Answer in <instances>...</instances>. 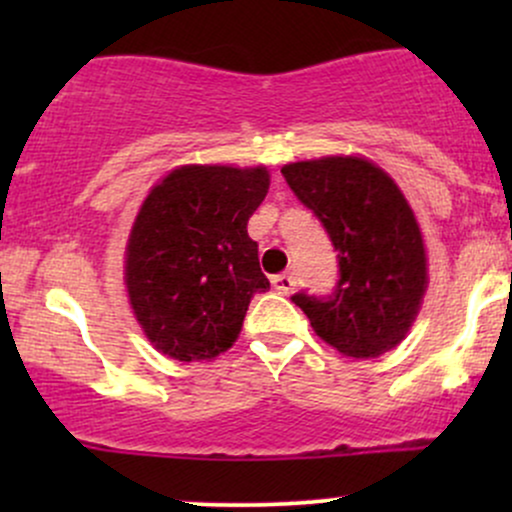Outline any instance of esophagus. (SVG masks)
I'll use <instances>...</instances> for the list:
<instances>
[{
	"label": "esophagus",
	"instance_id": "1",
	"mask_svg": "<svg viewBox=\"0 0 512 512\" xmlns=\"http://www.w3.org/2000/svg\"><path fill=\"white\" fill-rule=\"evenodd\" d=\"M272 286L279 293H291L293 286H296V279L291 274H274L272 276Z\"/></svg>",
	"mask_w": 512,
	"mask_h": 512
}]
</instances>
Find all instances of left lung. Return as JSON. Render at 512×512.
Masks as SVG:
<instances>
[{
	"label": "left lung",
	"mask_w": 512,
	"mask_h": 512,
	"mask_svg": "<svg viewBox=\"0 0 512 512\" xmlns=\"http://www.w3.org/2000/svg\"><path fill=\"white\" fill-rule=\"evenodd\" d=\"M339 252L330 296L296 293L317 337L339 354L378 358L407 337L424 301L426 248L395 180L358 156H327L281 168Z\"/></svg>",
	"instance_id": "1"
}]
</instances>
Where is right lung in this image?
Returning a JSON list of instances; mask_svg holds the SVG:
<instances>
[{
	"mask_svg": "<svg viewBox=\"0 0 512 512\" xmlns=\"http://www.w3.org/2000/svg\"><path fill=\"white\" fill-rule=\"evenodd\" d=\"M269 190L264 166H182L144 199L125 284L149 342L175 361L231 349L250 298L269 289L248 221Z\"/></svg>",
	"mask_w": 512,
	"mask_h": 512,
	"instance_id": "right-lung-1",
	"label": "right lung"
}]
</instances>
